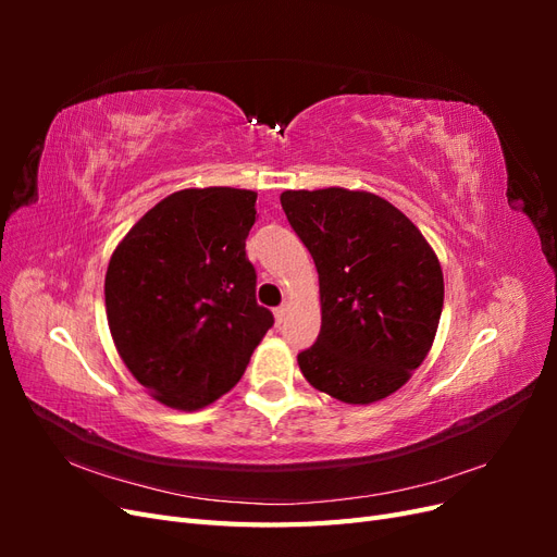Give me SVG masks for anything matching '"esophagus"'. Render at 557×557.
Segmentation results:
<instances>
[{"mask_svg": "<svg viewBox=\"0 0 557 557\" xmlns=\"http://www.w3.org/2000/svg\"><path fill=\"white\" fill-rule=\"evenodd\" d=\"M285 315H288V307H278V309H274V320H276L278 325L283 323Z\"/></svg>", "mask_w": 557, "mask_h": 557, "instance_id": "34e87169", "label": "esophagus"}]
</instances>
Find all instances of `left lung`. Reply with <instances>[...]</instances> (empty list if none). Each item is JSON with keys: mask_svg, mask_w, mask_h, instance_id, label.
<instances>
[{"mask_svg": "<svg viewBox=\"0 0 557 557\" xmlns=\"http://www.w3.org/2000/svg\"><path fill=\"white\" fill-rule=\"evenodd\" d=\"M281 207L320 285V334L297 356L301 374L346 404L397 393L440 327L444 274L434 248L397 207L367 190H285Z\"/></svg>", "mask_w": 557, "mask_h": 557, "instance_id": "left-lung-1", "label": "left lung"}]
</instances>
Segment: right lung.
Listing matches in <instances>:
<instances>
[{"mask_svg": "<svg viewBox=\"0 0 557 557\" xmlns=\"http://www.w3.org/2000/svg\"><path fill=\"white\" fill-rule=\"evenodd\" d=\"M256 199L223 185L176 190L134 223L109 260L115 350L164 407L199 411L230 393L274 325L256 301L246 258Z\"/></svg>", "mask_w": 557, "mask_h": 557, "instance_id": "1", "label": "right lung"}]
</instances>
